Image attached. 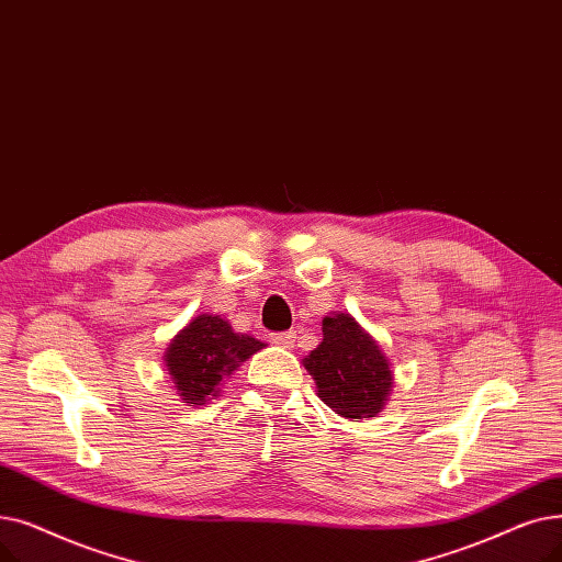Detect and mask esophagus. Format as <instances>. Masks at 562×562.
Masks as SVG:
<instances>
[{
	"mask_svg": "<svg viewBox=\"0 0 562 562\" xmlns=\"http://www.w3.org/2000/svg\"><path fill=\"white\" fill-rule=\"evenodd\" d=\"M297 340V334L295 331H279V334H272V342L279 345V347H292Z\"/></svg>",
	"mask_w": 562,
	"mask_h": 562,
	"instance_id": "esophagus-1",
	"label": "esophagus"
}]
</instances>
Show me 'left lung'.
<instances>
[{
	"instance_id": "8db88e82",
	"label": "left lung",
	"mask_w": 562,
	"mask_h": 562,
	"mask_svg": "<svg viewBox=\"0 0 562 562\" xmlns=\"http://www.w3.org/2000/svg\"><path fill=\"white\" fill-rule=\"evenodd\" d=\"M317 397L345 418L378 416L389 400L393 372L382 347L350 313L323 319V342L304 359Z\"/></svg>"
}]
</instances>
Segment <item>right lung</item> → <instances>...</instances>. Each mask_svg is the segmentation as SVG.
Returning <instances> with one entry per match:
<instances>
[{"label":"right lung","mask_w":562,"mask_h":562,"mask_svg":"<svg viewBox=\"0 0 562 562\" xmlns=\"http://www.w3.org/2000/svg\"><path fill=\"white\" fill-rule=\"evenodd\" d=\"M262 347L249 334H235L224 317L203 313L169 342L165 366L178 395L196 407L215 397L222 380Z\"/></svg>","instance_id":"obj_1"}]
</instances>
